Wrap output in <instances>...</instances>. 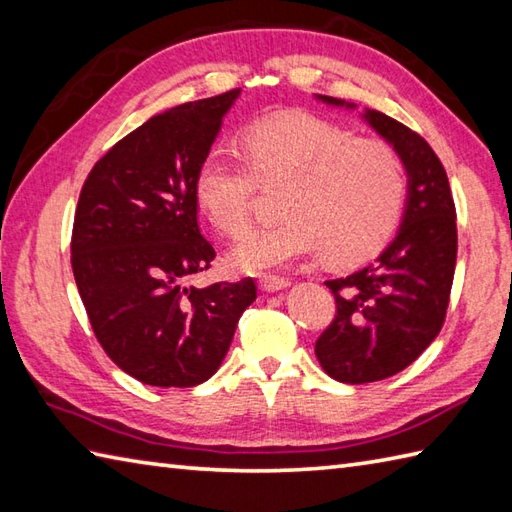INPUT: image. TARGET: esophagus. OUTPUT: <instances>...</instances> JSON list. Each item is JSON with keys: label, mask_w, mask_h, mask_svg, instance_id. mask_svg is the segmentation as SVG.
Masks as SVG:
<instances>
[{"label": "esophagus", "mask_w": 512, "mask_h": 512, "mask_svg": "<svg viewBox=\"0 0 512 512\" xmlns=\"http://www.w3.org/2000/svg\"><path fill=\"white\" fill-rule=\"evenodd\" d=\"M289 285H291V282L285 276H263V278H260V289L269 291V293L282 291V289H287Z\"/></svg>", "instance_id": "34e87169"}]
</instances>
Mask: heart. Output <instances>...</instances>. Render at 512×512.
<instances>
[{
	"mask_svg": "<svg viewBox=\"0 0 512 512\" xmlns=\"http://www.w3.org/2000/svg\"><path fill=\"white\" fill-rule=\"evenodd\" d=\"M241 149L245 162L210 149L197 166L195 201L214 230L245 234L256 188H285L282 221L234 249L236 269L265 271L320 247L331 263L352 265L377 252L399 225L407 181L385 140L355 138L333 120L291 111L247 127Z\"/></svg>",
	"mask_w": 512,
	"mask_h": 512,
	"instance_id": "1",
	"label": "heart"
}]
</instances>
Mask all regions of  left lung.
I'll return each instance as SVG.
<instances>
[{
	"label": "left lung",
	"mask_w": 512,
	"mask_h": 512,
	"mask_svg": "<svg viewBox=\"0 0 512 512\" xmlns=\"http://www.w3.org/2000/svg\"><path fill=\"white\" fill-rule=\"evenodd\" d=\"M317 98L355 107L331 96ZM363 118L399 153L407 201L399 234L374 263L326 280L337 313L317 337L315 355L328 377L350 385L392 377L434 342L445 324L458 254L456 206L434 149L381 111L366 109Z\"/></svg>",
	"instance_id": "left-lung-1"
}]
</instances>
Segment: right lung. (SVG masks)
I'll use <instances>...</instances> for the list:
<instances>
[{"instance_id": "add662e5", "label": "right lung", "mask_w": 512, "mask_h": 512, "mask_svg": "<svg viewBox=\"0 0 512 512\" xmlns=\"http://www.w3.org/2000/svg\"><path fill=\"white\" fill-rule=\"evenodd\" d=\"M241 89L157 113L100 157L78 197L72 269L89 324L120 370L192 388L219 370L252 278L186 287L217 256L197 223L195 173Z\"/></svg>"}]
</instances>
